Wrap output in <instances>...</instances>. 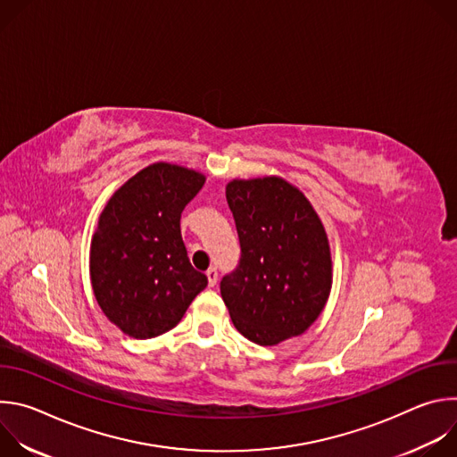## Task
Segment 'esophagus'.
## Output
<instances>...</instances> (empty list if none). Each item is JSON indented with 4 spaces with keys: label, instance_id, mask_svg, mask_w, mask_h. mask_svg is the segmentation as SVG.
<instances>
[{
    "label": "esophagus",
    "instance_id": "esophagus-1",
    "mask_svg": "<svg viewBox=\"0 0 457 457\" xmlns=\"http://www.w3.org/2000/svg\"><path fill=\"white\" fill-rule=\"evenodd\" d=\"M206 277H208V284H210V287L217 286V280H219V271H217V268H210V270L206 271Z\"/></svg>",
    "mask_w": 457,
    "mask_h": 457
}]
</instances>
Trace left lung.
<instances>
[{"mask_svg": "<svg viewBox=\"0 0 457 457\" xmlns=\"http://www.w3.org/2000/svg\"><path fill=\"white\" fill-rule=\"evenodd\" d=\"M240 260L220 295L240 335L277 345L305 333L328 303L331 247L305 195L280 177L226 186Z\"/></svg>", "mask_w": 457, "mask_h": 457, "instance_id": "obj_1", "label": "left lung"}]
</instances>
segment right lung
<instances>
[{
    "label": "right lung",
    "mask_w": 457,
    "mask_h": 457,
    "mask_svg": "<svg viewBox=\"0 0 457 457\" xmlns=\"http://www.w3.org/2000/svg\"><path fill=\"white\" fill-rule=\"evenodd\" d=\"M206 177L155 162L106 203L90 245V280L106 318L132 338H155L180 321L206 286L180 235V213Z\"/></svg>",
    "instance_id": "right-lung-1"
}]
</instances>
